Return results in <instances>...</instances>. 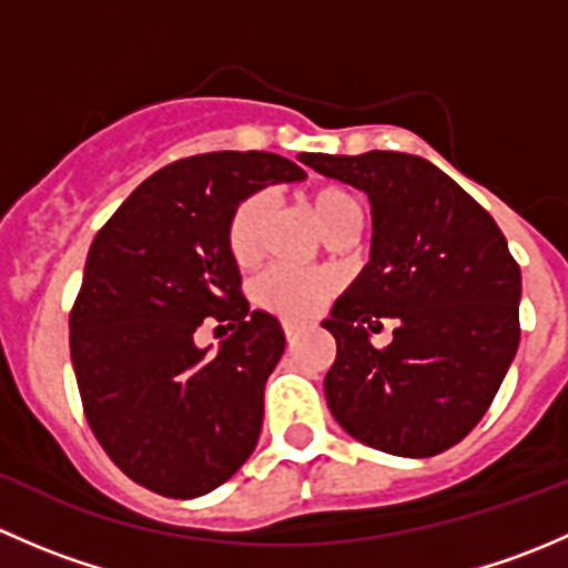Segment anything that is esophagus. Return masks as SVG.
<instances>
[{"label": "esophagus", "instance_id": "obj_1", "mask_svg": "<svg viewBox=\"0 0 568 568\" xmlns=\"http://www.w3.org/2000/svg\"><path fill=\"white\" fill-rule=\"evenodd\" d=\"M283 332H285V337H288V343H294L296 337H300L302 324H296V321H283Z\"/></svg>", "mask_w": 568, "mask_h": 568}]
</instances>
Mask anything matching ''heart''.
Masks as SVG:
<instances>
[{
	"label": "heart",
	"mask_w": 568,
	"mask_h": 568,
	"mask_svg": "<svg viewBox=\"0 0 568 568\" xmlns=\"http://www.w3.org/2000/svg\"><path fill=\"white\" fill-rule=\"evenodd\" d=\"M311 211L316 222L324 231H335L341 222L348 216L363 214L354 194L343 192V189H321L311 197ZM268 216V197L266 194H250L242 203L233 209L231 220H227V250L239 266H250L257 261L263 247V227H266ZM332 291H335V280L329 274H313V272H294V268H272V272L261 274L255 283V300L261 302L266 311L277 313L283 318H307L318 313L321 307L329 302Z\"/></svg>",
	"instance_id": "heart-1"
}]
</instances>
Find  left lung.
I'll return each mask as SVG.
<instances>
[{
    "mask_svg": "<svg viewBox=\"0 0 568 568\" xmlns=\"http://www.w3.org/2000/svg\"><path fill=\"white\" fill-rule=\"evenodd\" d=\"M326 178L368 194L371 261L332 305L337 343L324 376L332 417L359 443L426 459L486 415L519 346L523 274L497 222L420 156L302 153ZM396 321L387 349L369 343Z\"/></svg>",
    "mask_w": 568,
    "mask_h": 568,
    "instance_id": "obj_1",
    "label": "left lung"
}]
</instances>
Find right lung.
I'll return each instance as SVG.
<instances>
[{"label": "right lung", "mask_w": 568, "mask_h": 568, "mask_svg": "<svg viewBox=\"0 0 568 568\" xmlns=\"http://www.w3.org/2000/svg\"><path fill=\"white\" fill-rule=\"evenodd\" d=\"M302 178L277 153L181 159L142 181L90 244L71 311L79 395L109 459L156 495H209L255 450L285 335L242 296L227 220L257 189ZM205 317L234 329L216 353L193 343Z\"/></svg>", "instance_id": "1"}]
</instances>
